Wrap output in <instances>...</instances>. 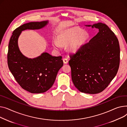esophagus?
Returning a JSON list of instances; mask_svg holds the SVG:
<instances>
[{
  "instance_id": "1",
  "label": "esophagus",
  "mask_w": 127,
  "mask_h": 127,
  "mask_svg": "<svg viewBox=\"0 0 127 127\" xmlns=\"http://www.w3.org/2000/svg\"><path fill=\"white\" fill-rule=\"evenodd\" d=\"M63 62H64V63L65 64H68V59H67L66 58H64L63 59Z\"/></svg>"
}]
</instances>
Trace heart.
I'll return each mask as SVG.
<instances>
[{
    "instance_id": "obj_1",
    "label": "heart",
    "mask_w": 127,
    "mask_h": 127,
    "mask_svg": "<svg viewBox=\"0 0 127 127\" xmlns=\"http://www.w3.org/2000/svg\"><path fill=\"white\" fill-rule=\"evenodd\" d=\"M88 38L89 34L87 32L78 27H74L62 31L57 36V40L62 45L70 43L69 51L75 52L84 45ZM53 45L56 49L60 48V45L56 41L53 42Z\"/></svg>"
}]
</instances>
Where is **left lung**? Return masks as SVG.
<instances>
[{"instance_id": "8db88e82", "label": "left lung", "mask_w": 127, "mask_h": 127, "mask_svg": "<svg viewBox=\"0 0 127 127\" xmlns=\"http://www.w3.org/2000/svg\"><path fill=\"white\" fill-rule=\"evenodd\" d=\"M86 26L99 32L74 54L70 55L73 84L78 90L88 94L103 91L115 77L120 66V48L114 32L105 24Z\"/></svg>"}]
</instances>
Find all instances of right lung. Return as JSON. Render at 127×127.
Returning <instances> with one entry per match:
<instances>
[{"mask_svg": "<svg viewBox=\"0 0 127 127\" xmlns=\"http://www.w3.org/2000/svg\"><path fill=\"white\" fill-rule=\"evenodd\" d=\"M48 21L31 22L13 31L7 53L9 70L20 87L32 93L45 92L54 83L57 73L64 64L62 56H53L46 52L34 58H28L20 51L18 38L25 30H37L46 26Z\"/></svg>", "mask_w": 127, "mask_h": 127, "instance_id": "1", "label": "right lung"}]
</instances>
